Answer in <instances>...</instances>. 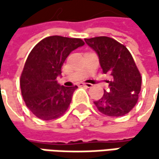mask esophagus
<instances>
[{"instance_id": "34e87169", "label": "esophagus", "mask_w": 159, "mask_h": 159, "mask_svg": "<svg viewBox=\"0 0 159 159\" xmlns=\"http://www.w3.org/2000/svg\"><path fill=\"white\" fill-rule=\"evenodd\" d=\"M80 85H84V86H86V87H91L92 84H86V83H80Z\"/></svg>"}]
</instances>
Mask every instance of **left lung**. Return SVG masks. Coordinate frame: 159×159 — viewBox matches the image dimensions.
Segmentation results:
<instances>
[{"instance_id":"1","label":"left lung","mask_w":159,"mask_h":159,"mask_svg":"<svg viewBox=\"0 0 159 159\" xmlns=\"http://www.w3.org/2000/svg\"><path fill=\"white\" fill-rule=\"evenodd\" d=\"M85 43L98 56L104 74L112 77L108 81L110 90L94 102L98 110L110 117L123 116L133 110L141 91L142 78L130 51L117 40L108 37L84 39Z\"/></svg>"}]
</instances>
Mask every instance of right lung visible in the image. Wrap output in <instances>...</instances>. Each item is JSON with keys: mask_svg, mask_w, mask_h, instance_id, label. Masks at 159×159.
I'll return each mask as SVG.
<instances>
[{"mask_svg": "<svg viewBox=\"0 0 159 159\" xmlns=\"http://www.w3.org/2000/svg\"><path fill=\"white\" fill-rule=\"evenodd\" d=\"M84 45L81 39L51 36L29 53L21 75V93L26 107L38 118L49 120L65 113L77 85L58 84L61 66L69 54Z\"/></svg>", "mask_w": 159, "mask_h": 159, "instance_id": "right-lung-1", "label": "right lung"}]
</instances>
